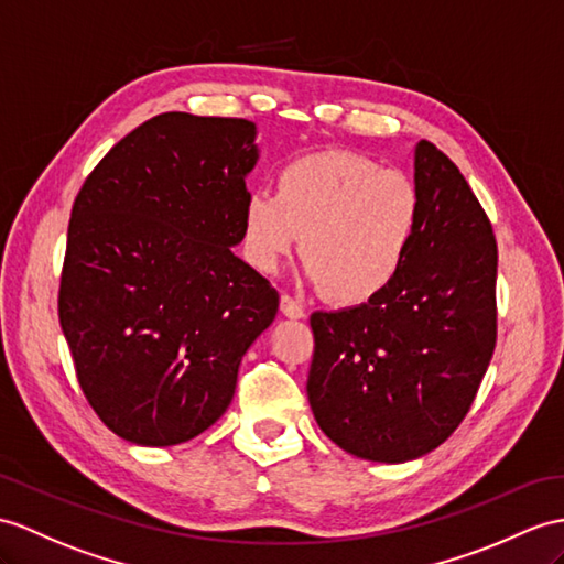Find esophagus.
Instances as JSON below:
<instances>
[{"label":"esophagus","mask_w":564,"mask_h":564,"mask_svg":"<svg viewBox=\"0 0 564 564\" xmlns=\"http://www.w3.org/2000/svg\"><path fill=\"white\" fill-rule=\"evenodd\" d=\"M280 311L286 315V318H304V308H301V304L296 299H292L290 294H282L280 296Z\"/></svg>","instance_id":"obj_1"}]
</instances>
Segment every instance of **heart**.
Instances as JSON below:
<instances>
[{"mask_svg": "<svg viewBox=\"0 0 564 564\" xmlns=\"http://www.w3.org/2000/svg\"><path fill=\"white\" fill-rule=\"evenodd\" d=\"M421 194L400 170L351 150H321L286 162L274 194L243 203V253L274 272L301 241L306 278L337 304H366L397 278L416 239Z\"/></svg>", "mask_w": 564, "mask_h": 564, "instance_id": "heart-1", "label": "heart"}]
</instances>
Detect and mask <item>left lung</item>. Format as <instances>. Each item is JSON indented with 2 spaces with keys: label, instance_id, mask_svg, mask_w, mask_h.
<instances>
[{
  "label": "left lung",
  "instance_id": "left-lung-1",
  "mask_svg": "<svg viewBox=\"0 0 564 564\" xmlns=\"http://www.w3.org/2000/svg\"><path fill=\"white\" fill-rule=\"evenodd\" d=\"M416 239L366 304L315 311L308 404L349 455H429L469 411L496 349L498 246L466 178L433 143L414 148Z\"/></svg>",
  "mask_w": 564,
  "mask_h": 564
}]
</instances>
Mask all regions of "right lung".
<instances>
[{
    "label": "right lung",
    "instance_id": "right-lung-1",
    "mask_svg": "<svg viewBox=\"0 0 564 564\" xmlns=\"http://www.w3.org/2000/svg\"><path fill=\"white\" fill-rule=\"evenodd\" d=\"M256 135L249 119L164 112L123 135L74 203L59 323L86 400L133 445L208 431L278 315V292L231 251Z\"/></svg>",
    "mask_w": 564,
    "mask_h": 564
}]
</instances>
